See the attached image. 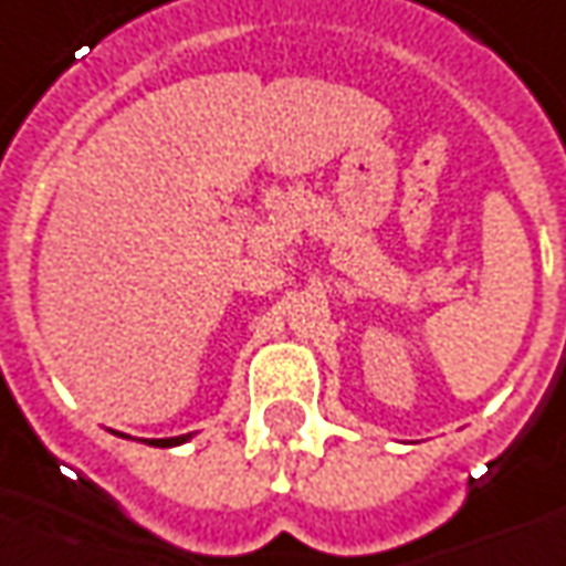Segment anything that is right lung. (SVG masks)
<instances>
[{"instance_id":"1","label":"right lung","mask_w":566,"mask_h":566,"mask_svg":"<svg viewBox=\"0 0 566 566\" xmlns=\"http://www.w3.org/2000/svg\"><path fill=\"white\" fill-rule=\"evenodd\" d=\"M192 434H180V437H165V440H150V447H180V443H187Z\"/></svg>"}]
</instances>
